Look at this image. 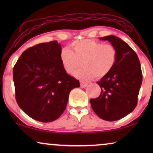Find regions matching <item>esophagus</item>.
Listing matches in <instances>:
<instances>
[{
  "mask_svg": "<svg viewBox=\"0 0 153 153\" xmlns=\"http://www.w3.org/2000/svg\"><path fill=\"white\" fill-rule=\"evenodd\" d=\"M80 84H81V88H85L88 85V83H85V82H83V81H81Z\"/></svg>",
  "mask_w": 153,
  "mask_h": 153,
  "instance_id": "obj_1",
  "label": "esophagus"
}]
</instances>
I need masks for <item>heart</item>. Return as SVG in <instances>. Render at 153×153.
<instances>
[{"label":"heart","mask_w":153,"mask_h":153,"mask_svg":"<svg viewBox=\"0 0 153 153\" xmlns=\"http://www.w3.org/2000/svg\"><path fill=\"white\" fill-rule=\"evenodd\" d=\"M73 51L62 48L60 58L64 70L74 74L82 65L84 68L74 74L82 80H90L94 76L102 77L108 74L115 65L117 58L116 48L109 44L92 39L75 41L72 44Z\"/></svg>","instance_id":"b5f03b06"}]
</instances>
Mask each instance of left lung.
<instances>
[{"label": "left lung", "mask_w": 153, "mask_h": 153, "mask_svg": "<svg viewBox=\"0 0 153 153\" xmlns=\"http://www.w3.org/2000/svg\"><path fill=\"white\" fill-rule=\"evenodd\" d=\"M116 48L117 58L111 71L97 81L101 94L90 100L94 112L100 118L115 121L133 111L137 104L142 83V72L135 51L119 37L109 35L100 37Z\"/></svg>", "instance_id": "obj_1"}]
</instances>
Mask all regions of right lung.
Instances as JSON below:
<instances>
[{
	"label": "right lung",
	"instance_id": "right-lung-1",
	"mask_svg": "<svg viewBox=\"0 0 153 153\" xmlns=\"http://www.w3.org/2000/svg\"><path fill=\"white\" fill-rule=\"evenodd\" d=\"M57 41L41 43L23 52L13 69L18 105L31 118L52 122L61 116L69 94L80 86L62 67Z\"/></svg>",
	"mask_w": 153,
	"mask_h": 153
}]
</instances>
